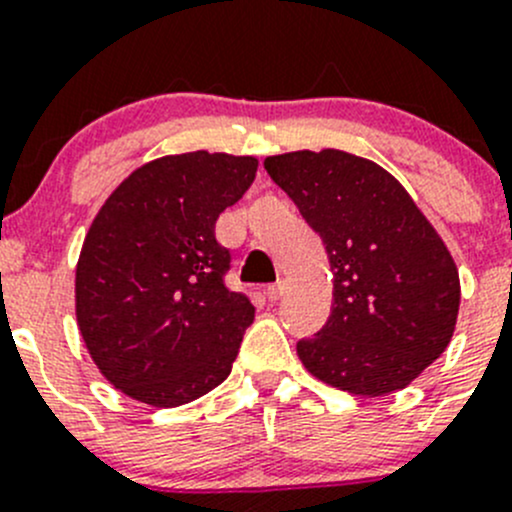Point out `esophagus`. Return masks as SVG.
Listing matches in <instances>:
<instances>
[{
	"label": "esophagus",
	"instance_id": "34e87169",
	"mask_svg": "<svg viewBox=\"0 0 512 512\" xmlns=\"http://www.w3.org/2000/svg\"><path fill=\"white\" fill-rule=\"evenodd\" d=\"M285 290H287L285 280H277L275 285H270V287H267V297H270V300H280V297L285 295Z\"/></svg>",
	"mask_w": 512,
	"mask_h": 512
}]
</instances>
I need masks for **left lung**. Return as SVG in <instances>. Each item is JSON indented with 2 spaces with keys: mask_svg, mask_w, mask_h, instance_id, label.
<instances>
[{
  "mask_svg": "<svg viewBox=\"0 0 512 512\" xmlns=\"http://www.w3.org/2000/svg\"><path fill=\"white\" fill-rule=\"evenodd\" d=\"M322 237L332 267V312L297 342L302 365L332 388L388 395L405 388L453 337L458 267L413 197L380 165L340 150L265 160Z\"/></svg>",
  "mask_w": 512,
  "mask_h": 512,
  "instance_id": "8db88e82",
  "label": "left lung"
}]
</instances>
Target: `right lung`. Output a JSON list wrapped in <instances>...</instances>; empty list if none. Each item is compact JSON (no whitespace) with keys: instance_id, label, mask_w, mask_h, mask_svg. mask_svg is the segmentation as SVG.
<instances>
[{"instance_id":"add662e5","label":"right lung","mask_w":512,"mask_h":512,"mask_svg":"<svg viewBox=\"0 0 512 512\" xmlns=\"http://www.w3.org/2000/svg\"><path fill=\"white\" fill-rule=\"evenodd\" d=\"M255 172V157H160L94 217L77 265V322L92 360L124 395L175 408L230 375L255 307L227 287L232 255L215 225Z\"/></svg>"}]
</instances>
